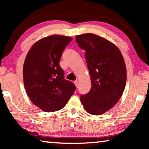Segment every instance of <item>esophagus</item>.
<instances>
[{
	"label": "esophagus",
	"instance_id": "34e87169",
	"mask_svg": "<svg viewBox=\"0 0 149 149\" xmlns=\"http://www.w3.org/2000/svg\"><path fill=\"white\" fill-rule=\"evenodd\" d=\"M74 84H75V86H76L77 88H78V86H79V81H74Z\"/></svg>",
	"mask_w": 149,
	"mask_h": 149
}]
</instances>
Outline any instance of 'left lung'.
<instances>
[{"label":"left lung","mask_w":149,"mask_h":149,"mask_svg":"<svg viewBox=\"0 0 149 149\" xmlns=\"http://www.w3.org/2000/svg\"><path fill=\"white\" fill-rule=\"evenodd\" d=\"M85 50L91 80L88 94L80 100L90 114L99 116L111 109L121 98L126 83V67L120 51L114 44L93 33L75 36Z\"/></svg>","instance_id":"1"}]
</instances>
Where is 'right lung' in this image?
<instances>
[{"mask_svg": "<svg viewBox=\"0 0 149 149\" xmlns=\"http://www.w3.org/2000/svg\"><path fill=\"white\" fill-rule=\"evenodd\" d=\"M72 38L51 35L37 41L27 54L23 69L25 89L36 106L54 112L65 106L75 91L72 81L64 78L59 62Z\"/></svg>", "mask_w": 149, "mask_h": 149, "instance_id": "add662e5", "label": "right lung"}]
</instances>
